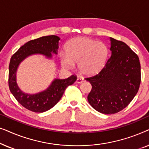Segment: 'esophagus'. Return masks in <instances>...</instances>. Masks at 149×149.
<instances>
[{
	"instance_id": "34e87169",
	"label": "esophagus",
	"mask_w": 149,
	"mask_h": 149,
	"mask_svg": "<svg viewBox=\"0 0 149 149\" xmlns=\"http://www.w3.org/2000/svg\"><path fill=\"white\" fill-rule=\"evenodd\" d=\"M83 81H84V79L82 78V77H79L77 79V83H82Z\"/></svg>"
}]
</instances>
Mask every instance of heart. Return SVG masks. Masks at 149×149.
I'll return each mask as SVG.
<instances>
[{"label":"heart","mask_w":149,"mask_h":149,"mask_svg":"<svg viewBox=\"0 0 149 149\" xmlns=\"http://www.w3.org/2000/svg\"><path fill=\"white\" fill-rule=\"evenodd\" d=\"M66 56H60L61 65L70 69L77 63L79 70L85 75L99 72L107 62L109 50L103 42L87 37H76L64 46Z\"/></svg>","instance_id":"b5f03b06"}]
</instances>
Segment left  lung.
Segmentation results:
<instances>
[{"mask_svg":"<svg viewBox=\"0 0 149 149\" xmlns=\"http://www.w3.org/2000/svg\"><path fill=\"white\" fill-rule=\"evenodd\" d=\"M111 56L104 66L93 76L87 77L92 88L89 103L103 114H115L131 102L141 82L138 55L121 40L111 38Z\"/></svg>","mask_w":149,"mask_h":149,"instance_id":"obj_1","label":"left lung"}]
</instances>
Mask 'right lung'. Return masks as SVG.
<instances>
[{
    "label": "right lung",
    "instance_id": "1",
    "mask_svg": "<svg viewBox=\"0 0 149 149\" xmlns=\"http://www.w3.org/2000/svg\"><path fill=\"white\" fill-rule=\"evenodd\" d=\"M60 38L55 35L42 36L31 40L22 46L10 60L9 66V87L12 94L22 107L35 113H43L54 107L64 94L69 85L77 81L75 74L67 79H55L46 90L36 94H27L20 90L16 83V70L19 63L32 54H41L48 58L52 53L57 54Z\"/></svg>",
    "mask_w": 149,
    "mask_h": 149
}]
</instances>
